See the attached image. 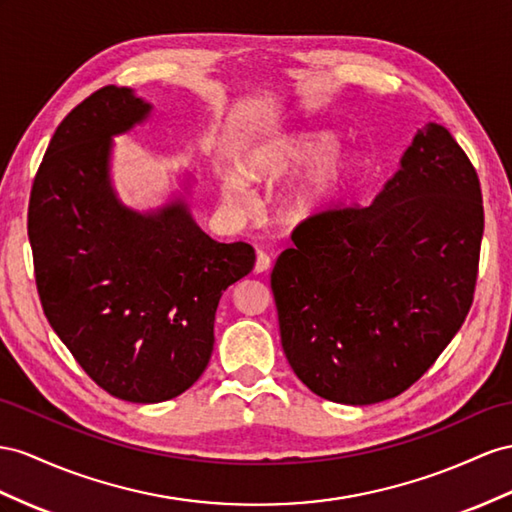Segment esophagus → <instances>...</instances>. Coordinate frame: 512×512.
<instances>
[{"label":"esophagus","mask_w":512,"mask_h":512,"mask_svg":"<svg viewBox=\"0 0 512 512\" xmlns=\"http://www.w3.org/2000/svg\"><path fill=\"white\" fill-rule=\"evenodd\" d=\"M270 266H272L270 255L264 253V251H259V253H257V261H255V272H257V274H259V272H266V270H270Z\"/></svg>","instance_id":"esophagus-1"}]
</instances>
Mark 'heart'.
<instances>
[{
	"label": "heart",
	"mask_w": 512,
	"mask_h": 512,
	"mask_svg": "<svg viewBox=\"0 0 512 512\" xmlns=\"http://www.w3.org/2000/svg\"><path fill=\"white\" fill-rule=\"evenodd\" d=\"M300 170L283 194V212L292 220L320 216L337 199L355 170V157L333 147V136L324 131H292L253 144L244 155V174L259 183H274ZM222 201L233 212H246L253 205L251 183L240 170L220 177Z\"/></svg>",
	"instance_id": "b5f03b06"
}]
</instances>
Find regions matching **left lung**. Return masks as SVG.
Masks as SVG:
<instances>
[{
  "label": "left lung",
  "mask_w": 512,
  "mask_h": 512,
  "mask_svg": "<svg viewBox=\"0 0 512 512\" xmlns=\"http://www.w3.org/2000/svg\"><path fill=\"white\" fill-rule=\"evenodd\" d=\"M484 231L476 168L428 123L368 207L326 209L294 229L270 285L294 374L339 404L409 389L474 300Z\"/></svg>",
  "instance_id": "8db88e82"
}]
</instances>
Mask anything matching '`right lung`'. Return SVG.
Here are the masks:
<instances>
[{
  "instance_id": "obj_1",
  "label": "right lung",
  "mask_w": 512,
  "mask_h": 512,
  "mask_svg": "<svg viewBox=\"0 0 512 512\" xmlns=\"http://www.w3.org/2000/svg\"><path fill=\"white\" fill-rule=\"evenodd\" d=\"M151 114L131 88L103 86L64 119L30 194L28 235L51 329L110 396L153 404L205 372L222 292L255 266L246 242H216L183 199L125 207L110 181L112 136Z\"/></svg>"
}]
</instances>
